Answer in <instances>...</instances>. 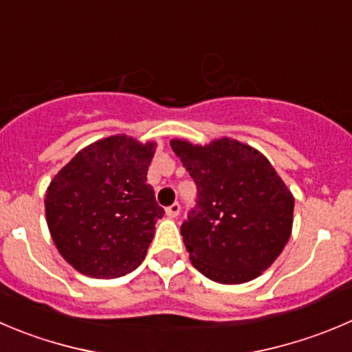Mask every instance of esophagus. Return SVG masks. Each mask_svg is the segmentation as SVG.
<instances>
[{
  "mask_svg": "<svg viewBox=\"0 0 352 352\" xmlns=\"http://www.w3.org/2000/svg\"><path fill=\"white\" fill-rule=\"evenodd\" d=\"M179 210H182V206H179V204L176 202V204H173V206L167 207L166 214H167V216H169V217H178Z\"/></svg>",
  "mask_w": 352,
  "mask_h": 352,
  "instance_id": "obj_1",
  "label": "esophagus"
}]
</instances>
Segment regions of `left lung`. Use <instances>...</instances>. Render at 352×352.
I'll list each match as a JSON object with an SVG mask.
<instances>
[{
	"label": "left lung",
	"instance_id": "obj_1",
	"mask_svg": "<svg viewBox=\"0 0 352 352\" xmlns=\"http://www.w3.org/2000/svg\"><path fill=\"white\" fill-rule=\"evenodd\" d=\"M170 148L197 185V206L182 224L192 264L226 285L257 278L292 233L290 190L259 150L236 140H170Z\"/></svg>",
	"mask_w": 352,
	"mask_h": 352
}]
</instances>
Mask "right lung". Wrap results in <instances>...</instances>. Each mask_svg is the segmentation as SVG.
Masks as SVG:
<instances>
[{"label": "right lung", "instance_id": "right-lung-1", "mask_svg": "<svg viewBox=\"0 0 352 352\" xmlns=\"http://www.w3.org/2000/svg\"><path fill=\"white\" fill-rule=\"evenodd\" d=\"M155 143L109 136L76 153L46 190L56 249L79 273L119 278L143 263L164 209L146 183Z\"/></svg>", "mask_w": 352, "mask_h": 352}]
</instances>
